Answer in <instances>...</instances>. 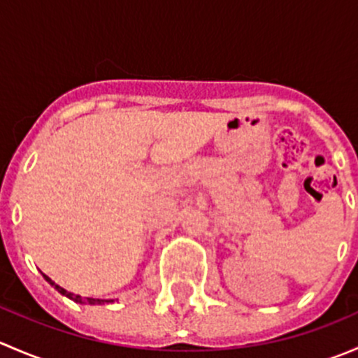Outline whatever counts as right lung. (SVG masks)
<instances>
[{
	"label": "right lung",
	"instance_id": "1",
	"mask_svg": "<svg viewBox=\"0 0 358 358\" xmlns=\"http://www.w3.org/2000/svg\"><path fill=\"white\" fill-rule=\"evenodd\" d=\"M43 277H45V279H46V282H48V284H52V286L55 287V289L59 291L60 294H62V296H67L69 299H72V301H76V303H81V305H106V303H110V301H114V299H100V298H81V296H79V294H74V292H69V291L64 289V287H60L59 284H55V282H53V280L50 279L48 275H45V273H43Z\"/></svg>",
	"mask_w": 358,
	"mask_h": 358
}]
</instances>
